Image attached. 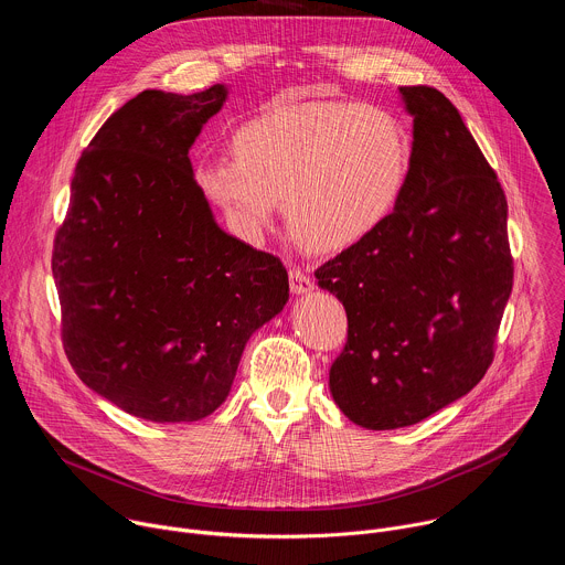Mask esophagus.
Here are the masks:
<instances>
[{"instance_id": "obj_1", "label": "esophagus", "mask_w": 565, "mask_h": 565, "mask_svg": "<svg viewBox=\"0 0 565 565\" xmlns=\"http://www.w3.org/2000/svg\"><path fill=\"white\" fill-rule=\"evenodd\" d=\"M288 279H290L292 295H306L312 290V279L301 268H290Z\"/></svg>"}]
</instances>
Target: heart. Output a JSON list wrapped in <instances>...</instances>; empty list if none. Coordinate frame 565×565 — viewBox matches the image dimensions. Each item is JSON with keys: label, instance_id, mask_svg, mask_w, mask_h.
I'll use <instances>...</instances> for the list:
<instances>
[{"label": "heart", "instance_id": "obj_1", "mask_svg": "<svg viewBox=\"0 0 565 565\" xmlns=\"http://www.w3.org/2000/svg\"><path fill=\"white\" fill-rule=\"evenodd\" d=\"M234 156L196 166L199 190L232 227L257 238L277 212L319 253L351 248L397 205L412 145L388 109L353 100L279 103L234 131Z\"/></svg>", "mask_w": 565, "mask_h": 565}]
</instances>
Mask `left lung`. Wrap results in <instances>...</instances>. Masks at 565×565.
I'll return each mask as SVG.
<instances>
[{"label":"left lung","instance_id":"left-lung-1","mask_svg":"<svg viewBox=\"0 0 565 565\" xmlns=\"http://www.w3.org/2000/svg\"><path fill=\"white\" fill-rule=\"evenodd\" d=\"M399 96L407 185L371 236L315 270L349 319L333 399L373 431L416 425L482 380L514 279L505 192L458 109L434 87Z\"/></svg>","mask_w":565,"mask_h":565}]
</instances>
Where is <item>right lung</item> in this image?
I'll return each mask as SVG.
<instances>
[{"label":"right lung","instance_id":"obj_1","mask_svg":"<svg viewBox=\"0 0 565 565\" xmlns=\"http://www.w3.org/2000/svg\"><path fill=\"white\" fill-rule=\"evenodd\" d=\"M225 85L147 89L79 156L55 232L64 353L92 391L151 423L223 405L250 335L288 301L284 264L223 232L190 147Z\"/></svg>","mask_w":565,"mask_h":565}]
</instances>
